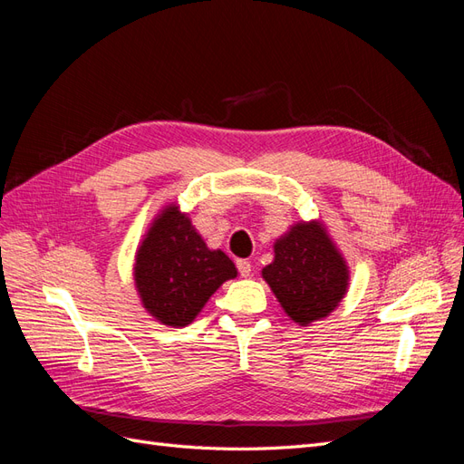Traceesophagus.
Returning <instances> with one entry per match:
<instances>
[{"instance_id": "1", "label": "esophagus", "mask_w": 464, "mask_h": 464, "mask_svg": "<svg viewBox=\"0 0 464 464\" xmlns=\"http://www.w3.org/2000/svg\"><path fill=\"white\" fill-rule=\"evenodd\" d=\"M237 271H240V275L242 276H249V273H251V263L247 261V259H237Z\"/></svg>"}]
</instances>
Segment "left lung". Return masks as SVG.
<instances>
[{
  "instance_id": "1",
  "label": "left lung",
  "mask_w": 464,
  "mask_h": 464,
  "mask_svg": "<svg viewBox=\"0 0 464 464\" xmlns=\"http://www.w3.org/2000/svg\"><path fill=\"white\" fill-rule=\"evenodd\" d=\"M261 275L286 315L304 327L327 317L348 288L346 261L317 220L294 224L280 236Z\"/></svg>"
}]
</instances>
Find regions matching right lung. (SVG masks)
<instances>
[{
    "label": "right lung",
    "mask_w": 464,
    "mask_h": 464,
    "mask_svg": "<svg viewBox=\"0 0 464 464\" xmlns=\"http://www.w3.org/2000/svg\"><path fill=\"white\" fill-rule=\"evenodd\" d=\"M236 275L232 259L220 249H208L176 205L152 220L133 266L143 307L170 327L189 325L218 286Z\"/></svg>",
    "instance_id": "add662e5"
}]
</instances>
